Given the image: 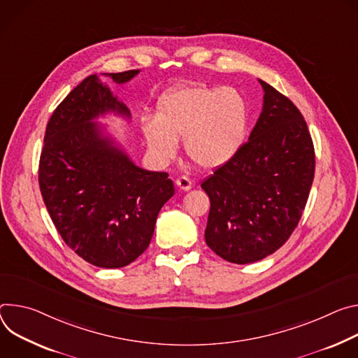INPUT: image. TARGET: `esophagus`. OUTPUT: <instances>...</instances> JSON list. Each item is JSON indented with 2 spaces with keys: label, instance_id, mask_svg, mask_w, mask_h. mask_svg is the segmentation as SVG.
<instances>
[{
  "label": "esophagus",
  "instance_id": "obj_1",
  "mask_svg": "<svg viewBox=\"0 0 358 358\" xmlns=\"http://www.w3.org/2000/svg\"><path fill=\"white\" fill-rule=\"evenodd\" d=\"M176 186H178L179 189H182V190L187 192V190H190V189L193 187V183H192V180H190L189 178H186V176H180V178H178V179H176Z\"/></svg>",
  "mask_w": 358,
  "mask_h": 358
}]
</instances>
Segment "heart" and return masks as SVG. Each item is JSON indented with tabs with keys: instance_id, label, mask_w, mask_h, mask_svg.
<instances>
[{
	"instance_id": "b5f03b06",
	"label": "heart",
	"mask_w": 358,
	"mask_h": 358,
	"mask_svg": "<svg viewBox=\"0 0 358 358\" xmlns=\"http://www.w3.org/2000/svg\"><path fill=\"white\" fill-rule=\"evenodd\" d=\"M248 127L249 106L239 90L189 84L159 99L156 119H145L142 132L157 162H171L183 139L193 164L215 169L239 152Z\"/></svg>"
}]
</instances>
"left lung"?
Instances as JSON below:
<instances>
[{
  "label": "left lung",
  "instance_id": "1",
  "mask_svg": "<svg viewBox=\"0 0 358 358\" xmlns=\"http://www.w3.org/2000/svg\"><path fill=\"white\" fill-rule=\"evenodd\" d=\"M263 109L249 136L202 189L210 199L206 245L222 259L246 264L280 249L306 208L315 156L297 106L262 79Z\"/></svg>",
  "mask_w": 358,
  "mask_h": 358
}]
</instances>
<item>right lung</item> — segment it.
Wrapping results in <instances>:
<instances>
[{
    "label": "right lung",
    "mask_w": 358,
    "mask_h": 358,
    "mask_svg": "<svg viewBox=\"0 0 358 358\" xmlns=\"http://www.w3.org/2000/svg\"><path fill=\"white\" fill-rule=\"evenodd\" d=\"M139 69L102 73L125 84ZM127 105L90 75L50 117L38 180L62 241L79 257L103 268L136 260L149 246L159 210L175 193L166 172L136 166L95 119Z\"/></svg>",
    "instance_id": "right-lung-1"
}]
</instances>
